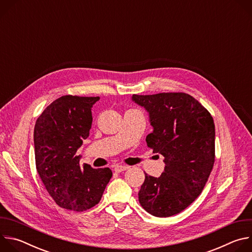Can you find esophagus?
Masks as SVG:
<instances>
[{
  "instance_id": "34e87169",
  "label": "esophagus",
  "mask_w": 252,
  "mask_h": 252,
  "mask_svg": "<svg viewBox=\"0 0 252 252\" xmlns=\"http://www.w3.org/2000/svg\"><path fill=\"white\" fill-rule=\"evenodd\" d=\"M128 168V166L127 165H122V164H117V165H115V171L116 172H122V171H124V170H126Z\"/></svg>"
}]
</instances>
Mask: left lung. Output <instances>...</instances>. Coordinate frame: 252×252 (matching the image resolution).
Masks as SVG:
<instances>
[{
  "label": "left lung",
  "instance_id": "obj_1",
  "mask_svg": "<svg viewBox=\"0 0 252 252\" xmlns=\"http://www.w3.org/2000/svg\"><path fill=\"white\" fill-rule=\"evenodd\" d=\"M132 99L150 113L154 130L147 145L165 163L159 177L145 172L138 200L155 217H171L190 205L207 183L215 159L213 119L186 93L133 94Z\"/></svg>",
  "mask_w": 252,
  "mask_h": 252
}]
</instances>
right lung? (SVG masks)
<instances>
[{"mask_svg":"<svg viewBox=\"0 0 252 252\" xmlns=\"http://www.w3.org/2000/svg\"><path fill=\"white\" fill-rule=\"evenodd\" d=\"M98 96L66 94L54 100L38 118L33 129L35 167L56 203L85 211L97 204L113 172L109 167L80 166L78 149L90 134L91 109Z\"/></svg>","mask_w":252,"mask_h":252,"instance_id":"1","label":"right lung"}]
</instances>
